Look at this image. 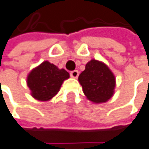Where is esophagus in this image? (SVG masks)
<instances>
[{
	"instance_id": "esophagus-1",
	"label": "esophagus",
	"mask_w": 149,
	"mask_h": 149,
	"mask_svg": "<svg viewBox=\"0 0 149 149\" xmlns=\"http://www.w3.org/2000/svg\"><path fill=\"white\" fill-rule=\"evenodd\" d=\"M70 76H71L72 78L76 79V78L79 76V71H78V70H74V71H72V72L70 73Z\"/></svg>"
}]
</instances>
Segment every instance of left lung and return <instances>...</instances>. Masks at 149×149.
<instances>
[{
	"label": "left lung",
	"mask_w": 149,
	"mask_h": 149,
	"mask_svg": "<svg viewBox=\"0 0 149 149\" xmlns=\"http://www.w3.org/2000/svg\"><path fill=\"white\" fill-rule=\"evenodd\" d=\"M83 92L89 101L103 103L113 96L116 80L113 73L103 62L91 59L79 75Z\"/></svg>",
	"instance_id": "obj_1"
}]
</instances>
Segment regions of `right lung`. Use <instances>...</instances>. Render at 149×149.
I'll return each mask as SVG.
<instances>
[{"label": "right lung", "mask_w": 149, "mask_h": 149, "mask_svg": "<svg viewBox=\"0 0 149 149\" xmlns=\"http://www.w3.org/2000/svg\"><path fill=\"white\" fill-rule=\"evenodd\" d=\"M69 74L53 63L44 61L32 69L27 76V86L31 96L38 101H49L55 97Z\"/></svg>", "instance_id": "right-lung-1"}]
</instances>
